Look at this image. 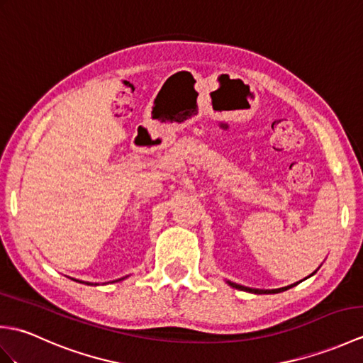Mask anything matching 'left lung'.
Listing matches in <instances>:
<instances>
[{
	"label": "left lung",
	"mask_w": 363,
	"mask_h": 363,
	"mask_svg": "<svg viewBox=\"0 0 363 363\" xmlns=\"http://www.w3.org/2000/svg\"><path fill=\"white\" fill-rule=\"evenodd\" d=\"M318 272V268L315 269V272L312 273V274H309L307 277H311V276H313L315 273ZM307 277H304V279H307ZM303 279V281H304ZM303 281H299V282H303ZM230 287H234V289H238V290H243V291H250V293H254V295H264V293H267V295H269V293H281V291H285V290H289V289H291V287H295V285H298L299 282H295V284H290V285H287V287H281V289H273V290H264V289H250V287H245V285H240V284H235V282H230V281H226Z\"/></svg>",
	"instance_id": "obj_1"
}]
</instances>
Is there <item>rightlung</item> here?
Instances as JSON below:
<instances>
[{
    "label": "right lung",
    "mask_w": 363,
    "mask_h": 363,
    "mask_svg": "<svg viewBox=\"0 0 363 363\" xmlns=\"http://www.w3.org/2000/svg\"><path fill=\"white\" fill-rule=\"evenodd\" d=\"M125 277H128V276H125ZM125 277H120V279H115V281H112V282H118V281H123V279H125ZM73 281H76V279H73ZM76 282L87 284V285H99V284H90V282H84V281H76Z\"/></svg>",
    "instance_id": "add662e5"
}]
</instances>
